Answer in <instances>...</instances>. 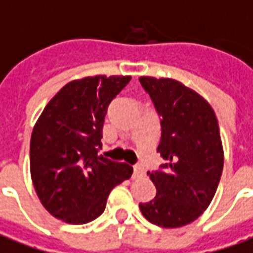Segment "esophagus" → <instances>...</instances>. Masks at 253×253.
<instances>
[{
  "label": "esophagus",
  "mask_w": 253,
  "mask_h": 253,
  "mask_svg": "<svg viewBox=\"0 0 253 253\" xmlns=\"http://www.w3.org/2000/svg\"><path fill=\"white\" fill-rule=\"evenodd\" d=\"M145 174V169H142V166H135L134 167V172H132V178L135 179V178H141V176H144Z\"/></svg>",
  "instance_id": "34e87169"
}]
</instances>
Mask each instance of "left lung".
<instances>
[{
	"instance_id": "obj_1",
	"label": "left lung",
	"mask_w": 253,
	"mask_h": 253,
	"mask_svg": "<svg viewBox=\"0 0 253 253\" xmlns=\"http://www.w3.org/2000/svg\"><path fill=\"white\" fill-rule=\"evenodd\" d=\"M139 82L162 116L157 152L167 163L148 172L155 199L139 203L145 218L160 227H181L211 204L223 169V146L212 107L194 90L169 78Z\"/></svg>"
}]
</instances>
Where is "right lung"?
Returning <instances> with one entry per match:
<instances>
[{
	"label": "right lung",
	"instance_id": "obj_1",
	"mask_svg": "<svg viewBox=\"0 0 253 253\" xmlns=\"http://www.w3.org/2000/svg\"><path fill=\"white\" fill-rule=\"evenodd\" d=\"M131 77L71 81L47 102L30 142V169L42 206L54 218L84 225L98 218L111 190L132 167L98 155L109 102Z\"/></svg>",
	"mask_w": 253,
	"mask_h": 253
}]
</instances>
